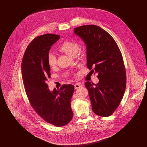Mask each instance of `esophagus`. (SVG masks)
<instances>
[{"label": "esophagus", "mask_w": 147, "mask_h": 147, "mask_svg": "<svg viewBox=\"0 0 147 147\" xmlns=\"http://www.w3.org/2000/svg\"><path fill=\"white\" fill-rule=\"evenodd\" d=\"M74 86H75V89H78V88H80L81 87H82V85H81V83L78 82V83H76V84H75Z\"/></svg>", "instance_id": "obj_1"}]
</instances>
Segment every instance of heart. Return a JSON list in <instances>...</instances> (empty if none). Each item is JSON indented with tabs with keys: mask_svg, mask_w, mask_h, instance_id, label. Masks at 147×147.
Segmentation results:
<instances>
[{
	"mask_svg": "<svg viewBox=\"0 0 147 147\" xmlns=\"http://www.w3.org/2000/svg\"><path fill=\"white\" fill-rule=\"evenodd\" d=\"M80 45L73 41H64L59 47V51L65 52L71 57H75L80 49ZM47 62L49 67L53 68L57 65V58L56 55L50 52L47 55Z\"/></svg>",
	"mask_w": 147,
	"mask_h": 147,
	"instance_id": "b5f03b06",
	"label": "heart"
}]
</instances>
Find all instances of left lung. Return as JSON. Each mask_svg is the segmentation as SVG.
Masks as SVG:
<instances>
[{
  "instance_id": "obj_1",
  "label": "left lung",
  "mask_w": 147,
  "mask_h": 147,
  "mask_svg": "<svg viewBox=\"0 0 147 147\" xmlns=\"http://www.w3.org/2000/svg\"><path fill=\"white\" fill-rule=\"evenodd\" d=\"M87 47V67L98 73L96 85L85 82L92 108L96 115H111L119 106L126 87V71L122 54L115 40L96 25L74 28Z\"/></svg>"
}]
</instances>
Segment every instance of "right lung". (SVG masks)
<instances>
[{"instance_id": "obj_1", "label": "right lung", "mask_w": 147, "mask_h": 147, "mask_svg": "<svg viewBox=\"0 0 147 147\" xmlns=\"http://www.w3.org/2000/svg\"><path fill=\"white\" fill-rule=\"evenodd\" d=\"M60 38L53 34L36 37L27 46L22 62L23 84L30 105L43 120L57 127L67 125L73 118L71 100L74 90L73 85H63L51 92L46 83L51 78L47 55Z\"/></svg>"}]
</instances>
